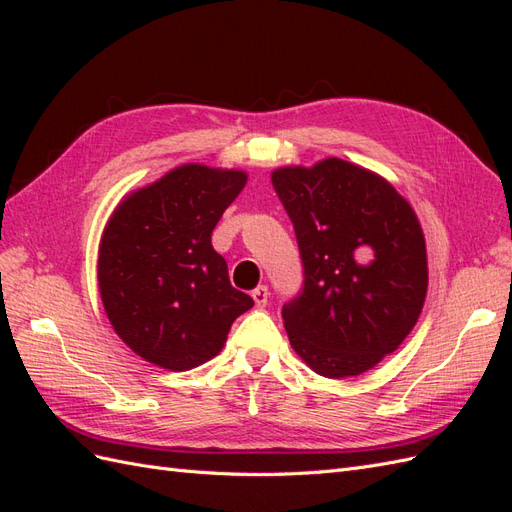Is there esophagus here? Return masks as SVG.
<instances>
[{
	"instance_id": "obj_1",
	"label": "esophagus",
	"mask_w": 512,
	"mask_h": 512,
	"mask_svg": "<svg viewBox=\"0 0 512 512\" xmlns=\"http://www.w3.org/2000/svg\"><path fill=\"white\" fill-rule=\"evenodd\" d=\"M252 299L258 307H265L269 301V288L267 286H258L252 290Z\"/></svg>"
}]
</instances>
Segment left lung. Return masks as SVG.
<instances>
[{
    "mask_svg": "<svg viewBox=\"0 0 512 512\" xmlns=\"http://www.w3.org/2000/svg\"><path fill=\"white\" fill-rule=\"evenodd\" d=\"M297 235L303 286L284 303L290 344L316 374L359 376L404 342L427 294L416 213L389 181L339 158L271 175Z\"/></svg>",
    "mask_w": 512,
    "mask_h": 512,
    "instance_id": "1",
    "label": "left lung"
}]
</instances>
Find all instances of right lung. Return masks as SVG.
Listing matches in <instances>:
<instances>
[{
	"label": "right lung",
	"instance_id": "1",
	"mask_svg": "<svg viewBox=\"0 0 512 512\" xmlns=\"http://www.w3.org/2000/svg\"><path fill=\"white\" fill-rule=\"evenodd\" d=\"M241 170L185 164L130 194L108 220L98 284L117 335L145 361L185 371L207 363L254 305L230 286L211 232L245 188Z\"/></svg>",
	"mask_w": 512,
	"mask_h": 512
}]
</instances>
